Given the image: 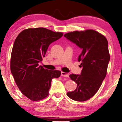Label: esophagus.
Segmentation results:
<instances>
[{
	"label": "esophagus",
	"mask_w": 122,
	"mask_h": 122,
	"mask_svg": "<svg viewBox=\"0 0 122 122\" xmlns=\"http://www.w3.org/2000/svg\"><path fill=\"white\" fill-rule=\"evenodd\" d=\"M61 76H64V77L68 78L69 76V73H65V72H63V71H61Z\"/></svg>",
	"instance_id": "1"
}]
</instances>
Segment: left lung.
<instances>
[{
  "mask_svg": "<svg viewBox=\"0 0 122 122\" xmlns=\"http://www.w3.org/2000/svg\"><path fill=\"white\" fill-rule=\"evenodd\" d=\"M64 36L82 50L78 56L83 67L81 74L69 76L77 87L66 94L74 101H87L97 92L106 76L110 60L108 41L104 36L92 29L69 32Z\"/></svg>",
  "mask_w": 122,
  "mask_h": 122,
  "instance_id": "1",
  "label": "left lung"
}]
</instances>
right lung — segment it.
Returning a JSON list of instances; mask_svg holds the SVG:
<instances>
[{"instance_id": "1", "label": "right lung", "mask_w": 122, "mask_h": 122, "mask_svg": "<svg viewBox=\"0 0 122 122\" xmlns=\"http://www.w3.org/2000/svg\"><path fill=\"white\" fill-rule=\"evenodd\" d=\"M63 35L44 28H30L23 30L15 40L11 72L22 94L31 101H41L47 97L51 80L61 76V71L44 69L39 63L45 57L49 45Z\"/></svg>"}]
</instances>
